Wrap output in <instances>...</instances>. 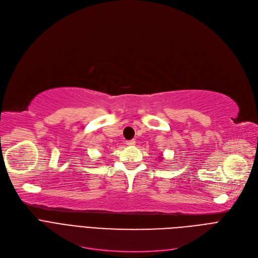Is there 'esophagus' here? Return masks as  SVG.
<instances>
[{"label":"esophagus","instance_id":"esophagus-1","mask_svg":"<svg viewBox=\"0 0 258 258\" xmlns=\"http://www.w3.org/2000/svg\"><path fill=\"white\" fill-rule=\"evenodd\" d=\"M126 144H127L128 146H133V145H135V141H134V140H131V141H127V142H126Z\"/></svg>","mask_w":258,"mask_h":258}]
</instances>
